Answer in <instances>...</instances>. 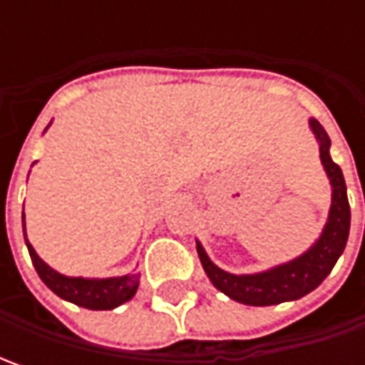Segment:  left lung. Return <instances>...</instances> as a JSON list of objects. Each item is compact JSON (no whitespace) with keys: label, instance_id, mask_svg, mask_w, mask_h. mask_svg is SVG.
I'll list each match as a JSON object with an SVG mask.
<instances>
[{"label":"left lung","instance_id":"8db88e82","mask_svg":"<svg viewBox=\"0 0 365 365\" xmlns=\"http://www.w3.org/2000/svg\"><path fill=\"white\" fill-rule=\"evenodd\" d=\"M309 128L315 133L317 142H319V158L331 185L329 215L315 244L307 252H302L301 256L284 264L272 266L268 270L254 274H232L215 266L207 256L201 242L197 240L199 258L213 287L242 304L270 307V304L302 299L304 294L313 292L329 276L335 262L344 254L347 235H349V221H351L344 173L331 160V140L327 132L323 130V125L311 118Z\"/></svg>","mask_w":365,"mask_h":365}]
</instances>
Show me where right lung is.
Wrapping results in <instances>:
<instances>
[{
	"label": "right lung",
	"mask_w": 365,
	"mask_h": 365,
	"mask_svg": "<svg viewBox=\"0 0 365 365\" xmlns=\"http://www.w3.org/2000/svg\"><path fill=\"white\" fill-rule=\"evenodd\" d=\"M21 223H24V240L28 245L36 272L56 297L73 302L77 307H83V309H91V311H111V309L133 299L135 290L140 287V274L132 272L123 274V276H111V278L64 276V274L56 272L54 268H50L48 264L36 254V250L28 242V235H26V217L24 215H21Z\"/></svg>",
	"instance_id": "obj_1"
}]
</instances>
